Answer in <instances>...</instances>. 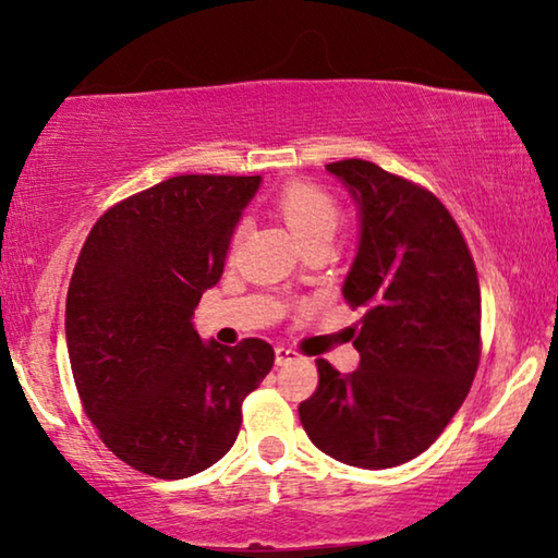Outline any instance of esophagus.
Wrapping results in <instances>:
<instances>
[{
  "instance_id": "obj_1",
  "label": "esophagus",
  "mask_w": 558,
  "mask_h": 558,
  "mask_svg": "<svg viewBox=\"0 0 558 558\" xmlns=\"http://www.w3.org/2000/svg\"><path fill=\"white\" fill-rule=\"evenodd\" d=\"M274 355H277V365H289V363L300 361V353H296V350H292V348H284V345H277Z\"/></svg>"
}]
</instances>
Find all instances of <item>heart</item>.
I'll use <instances>...</instances> for the list:
<instances>
[{"instance_id":"b5f03b06","label":"heart","mask_w":558,"mask_h":558,"mask_svg":"<svg viewBox=\"0 0 558 558\" xmlns=\"http://www.w3.org/2000/svg\"><path fill=\"white\" fill-rule=\"evenodd\" d=\"M277 210L289 231L304 246L315 241H332L340 228L342 210L327 190L312 182H292L277 197Z\"/></svg>"}]
</instances>
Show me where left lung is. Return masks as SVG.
Segmentation results:
<instances>
[{"label": "left lung", "mask_w": 558, "mask_h": 558, "mask_svg": "<svg viewBox=\"0 0 558 558\" xmlns=\"http://www.w3.org/2000/svg\"><path fill=\"white\" fill-rule=\"evenodd\" d=\"M361 210V248L342 296L363 310L361 365L317 361L300 403L312 445L338 462L386 470L414 460L452 422L480 363V281L468 241L429 190L365 159L327 165Z\"/></svg>", "instance_id": "obj_1"}]
</instances>
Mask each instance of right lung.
I'll use <instances>...</instances> for the list:
<instances>
[{"label": "right lung", "mask_w": 558, "mask_h": 558, "mask_svg": "<svg viewBox=\"0 0 558 558\" xmlns=\"http://www.w3.org/2000/svg\"><path fill=\"white\" fill-rule=\"evenodd\" d=\"M262 178L178 174L111 205L90 228L65 300L83 411L121 462L159 480L233 447L241 403L274 365L266 340L228 348L193 327Z\"/></svg>", "instance_id": "add662e5"}]
</instances>
